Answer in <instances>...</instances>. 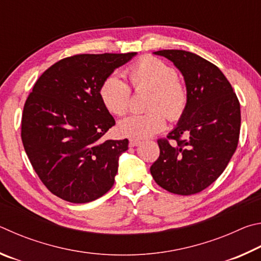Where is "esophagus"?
Wrapping results in <instances>:
<instances>
[{
  "label": "esophagus",
  "instance_id": "1",
  "mask_svg": "<svg viewBox=\"0 0 261 261\" xmlns=\"http://www.w3.org/2000/svg\"><path fill=\"white\" fill-rule=\"evenodd\" d=\"M141 141L140 140H136V139H130L129 140V147H138V145H140Z\"/></svg>",
  "mask_w": 261,
  "mask_h": 261
}]
</instances>
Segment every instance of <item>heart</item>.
Instances as JSON below:
<instances>
[{
	"mask_svg": "<svg viewBox=\"0 0 261 261\" xmlns=\"http://www.w3.org/2000/svg\"><path fill=\"white\" fill-rule=\"evenodd\" d=\"M135 91L149 90L147 109L141 114H129L118 123L119 134L132 139H145L162 132L170 121H179L188 108L189 94L174 67L156 57H144L127 70ZM104 108L114 116H122L130 102L132 90L116 74L105 77L99 87Z\"/></svg>",
	"mask_w": 261,
	"mask_h": 261,
	"instance_id": "obj_1",
	"label": "heart"
}]
</instances>
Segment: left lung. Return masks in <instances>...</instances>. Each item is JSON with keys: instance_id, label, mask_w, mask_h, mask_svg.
I'll return each mask as SVG.
<instances>
[{"instance_id": "8db88e82", "label": "left lung", "mask_w": 261, "mask_h": 261, "mask_svg": "<svg viewBox=\"0 0 261 261\" xmlns=\"http://www.w3.org/2000/svg\"><path fill=\"white\" fill-rule=\"evenodd\" d=\"M181 71L189 102L150 172L163 189L176 195L200 193L225 171L236 151L241 108L230 82L211 62L186 50H159Z\"/></svg>"}]
</instances>
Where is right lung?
I'll use <instances>...</instances> for the list:
<instances>
[{
  "mask_svg": "<svg viewBox=\"0 0 261 261\" xmlns=\"http://www.w3.org/2000/svg\"><path fill=\"white\" fill-rule=\"evenodd\" d=\"M135 55H74L36 80L22 111L21 141L35 173L57 197L82 204L112 188L128 140L102 139L116 121L98 91Z\"/></svg>",
  "mask_w": 261,
  "mask_h": 261,
  "instance_id": "obj_1",
  "label": "right lung"
}]
</instances>
